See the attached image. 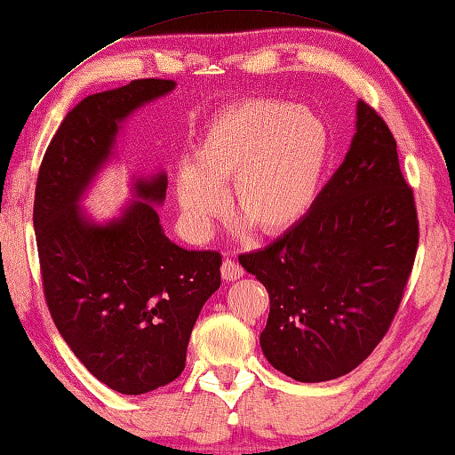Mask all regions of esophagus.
<instances>
[{
	"instance_id": "obj_1",
	"label": "esophagus",
	"mask_w": 455,
	"mask_h": 455,
	"mask_svg": "<svg viewBox=\"0 0 455 455\" xmlns=\"http://www.w3.org/2000/svg\"><path fill=\"white\" fill-rule=\"evenodd\" d=\"M242 275H243V268L235 260H232V258H226V260H223L221 276L226 278V281H229V283L237 281V278H240Z\"/></svg>"
}]
</instances>
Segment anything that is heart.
<instances>
[{
  "mask_svg": "<svg viewBox=\"0 0 455 455\" xmlns=\"http://www.w3.org/2000/svg\"><path fill=\"white\" fill-rule=\"evenodd\" d=\"M330 160V130L317 114L281 100H243L221 109L201 134L174 197L193 234L207 235L223 209L258 234L295 226L317 197Z\"/></svg>",
  "mask_w": 455,
  "mask_h": 455,
  "instance_id": "b5f03b06",
  "label": "heart"
}]
</instances>
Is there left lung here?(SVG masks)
Returning a JSON list of instances; mask_svg holds the SVG:
<instances>
[{
    "instance_id": "1",
    "label": "left lung",
    "mask_w": 455,
    "mask_h": 455,
    "mask_svg": "<svg viewBox=\"0 0 455 455\" xmlns=\"http://www.w3.org/2000/svg\"><path fill=\"white\" fill-rule=\"evenodd\" d=\"M419 246L413 188L387 122L358 101L346 160L289 232L240 256L267 286L260 346L299 382L339 379L387 335Z\"/></svg>"
}]
</instances>
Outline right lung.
Listing matches in <instances>:
<instances>
[{"mask_svg": "<svg viewBox=\"0 0 455 455\" xmlns=\"http://www.w3.org/2000/svg\"><path fill=\"white\" fill-rule=\"evenodd\" d=\"M172 89L169 79H136L76 103L48 144L34 195L42 286L54 325L89 372L122 395L179 379L201 307L221 284L220 251L185 250L164 235L150 205L166 197L164 172L138 180L142 201L106 226L76 205L109 158L120 122Z\"/></svg>", "mask_w": 455, "mask_h": 455, "instance_id": "obj_1", "label": "right lung"}]
</instances>
